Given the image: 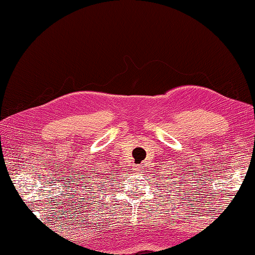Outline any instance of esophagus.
Returning a JSON list of instances; mask_svg holds the SVG:
<instances>
[{"label":"esophagus","mask_w":255,"mask_h":255,"mask_svg":"<svg viewBox=\"0 0 255 255\" xmlns=\"http://www.w3.org/2000/svg\"><path fill=\"white\" fill-rule=\"evenodd\" d=\"M134 169L137 174H143L144 173V167L142 165H136Z\"/></svg>","instance_id":"esophagus-1"}]
</instances>
